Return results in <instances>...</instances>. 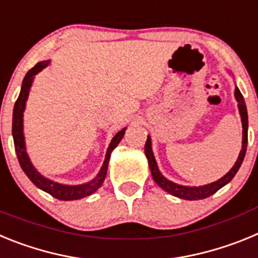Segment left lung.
<instances>
[{
  "label": "left lung",
  "instance_id": "left-lung-1",
  "mask_svg": "<svg viewBox=\"0 0 258 258\" xmlns=\"http://www.w3.org/2000/svg\"><path fill=\"white\" fill-rule=\"evenodd\" d=\"M235 99L238 102V109L239 113H240L241 117V126H243V141H241V150L240 154L238 156V160L235 161L234 166L231 169L223 175L222 178H220L218 181L212 182V183L204 184V186H183V184L174 183V182L169 181L168 178H165L161 172L159 170V166H157L156 160H155L154 152H152V146H151V138L150 136H147V141H146L145 145V154L147 160H149V166L150 170H151L152 179L156 182L164 191L169 192L173 197H177L179 199L184 200H200L206 199V198L211 197L214 192H217L221 187H223L225 184L229 183L234 175L236 174V172L240 168L241 163L244 160L245 151H247V143H248V113H247V106H245L244 98L241 95L240 90L238 89V86H235Z\"/></svg>",
  "mask_w": 258,
  "mask_h": 258
}]
</instances>
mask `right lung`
Listing matches in <instances>:
<instances>
[{"label": "right lung", "instance_id": "obj_1", "mask_svg": "<svg viewBox=\"0 0 258 258\" xmlns=\"http://www.w3.org/2000/svg\"><path fill=\"white\" fill-rule=\"evenodd\" d=\"M50 64V60L38 61L37 64L27 72V75L23 79L22 89H20V94L18 97L15 106H14L13 111V138H14V146H15V152H17L18 160H19L20 166H22L23 172L26 173L27 177L31 179L33 183L41 188L45 192L50 194L51 197L56 198L59 200H77L83 199V198L89 197L94 194L98 188L101 187L103 183L104 178H106L107 169H108L109 157H111V152L116 149V146L120 143V141L124 137L126 127H124L122 131L118 132L115 137L112 138L111 143H109L108 149H107L106 157H104L103 165H102L101 170L95 175L92 181L86 182V183L81 184H63L58 183L55 181L46 178L41 174L37 169H36L33 164H32L31 159H29L28 154H27L26 147V138H24V132H23V116H24V109H26L27 99H28L29 92H31V86L33 84L35 76L41 72V71L46 68Z\"/></svg>", "mask_w": 258, "mask_h": 258}]
</instances>
